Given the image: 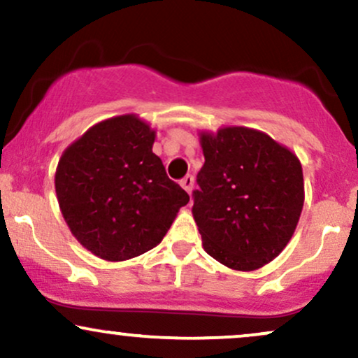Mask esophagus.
<instances>
[{"label":"esophagus","mask_w":358,"mask_h":358,"mask_svg":"<svg viewBox=\"0 0 358 358\" xmlns=\"http://www.w3.org/2000/svg\"><path fill=\"white\" fill-rule=\"evenodd\" d=\"M180 186L184 187V191H186L187 194H192V189H194V176L187 174L186 178L180 180Z\"/></svg>","instance_id":"esophagus-1"}]
</instances>
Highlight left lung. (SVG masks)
I'll return each mask as SVG.
<instances>
[{
    "mask_svg": "<svg viewBox=\"0 0 358 358\" xmlns=\"http://www.w3.org/2000/svg\"><path fill=\"white\" fill-rule=\"evenodd\" d=\"M204 166L192 215L210 257L257 271L292 239L303 207L302 164L266 132L245 126L199 131Z\"/></svg>",
    "mask_w": 358,
    "mask_h": 358,
    "instance_id": "1",
    "label": "left lung"
}]
</instances>
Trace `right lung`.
<instances>
[{
  "label": "right lung",
  "instance_id": "obj_1",
  "mask_svg": "<svg viewBox=\"0 0 358 358\" xmlns=\"http://www.w3.org/2000/svg\"><path fill=\"white\" fill-rule=\"evenodd\" d=\"M156 129L138 114L91 126L61 154L55 189L69 231L108 262L148 252L164 239L187 192L152 152Z\"/></svg>",
  "mask_w": 358,
  "mask_h": 358
}]
</instances>
